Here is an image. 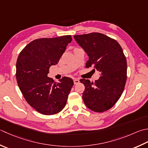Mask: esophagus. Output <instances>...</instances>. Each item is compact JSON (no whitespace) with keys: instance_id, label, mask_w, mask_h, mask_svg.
I'll use <instances>...</instances> for the list:
<instances>
[{"instance_id":"34e87169","label":"esophagus","mask_w":148,"mask_h":148,"mask_svg":"<svg viewBox=\"0 0 148 148\" xmlns=\"http://www.w3.org/2000/svg\"><path fill=\"white\" fill-rule=\"evenodd\" d=\"M79 83V80L77 79H76V78H74V83L75 84V85H76V84Z\"/></svg>"}]
</instances>
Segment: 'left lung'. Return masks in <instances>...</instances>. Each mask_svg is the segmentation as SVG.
Listing matches in <instances>:
<instances>
[{"label":"left lung","mask_w":148,"mask_h":148,"mask_svg":"<svg viewBox=\"0 0 148 148\" xmlns=\"http://www.w3.org/2000/svg\"><path fill=\"white\" fill-rule=\"evenodd\" d=\"M78 44L88 56L86 67L99 71L95 83L85 79L83 99L85 105L95 112L110 109L122 95L127 78V62L123 49L116 40L99 33L75 35Z\"/></svg>","instance_id":"left-lung-1"}]
</instances>
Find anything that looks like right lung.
<instances>
[{"instance_id": "right-lung-1", "label": "right lung", "mask_w": 148, "mask_h": 148, "mask_svg": "<svg viewBox=\"0 0 148 148\" xmlns=\"http://www.w3.org/2000/svg\"><path fill=\"white\" fill-rule=\"evenodd\" d=\"M71 35L34 40L20 52L16 62V78L29 105L43 115H54L64 108L73 80L63 77L58 83L49 77V69L58 64Z\"/></svg>"}]
</instances>
